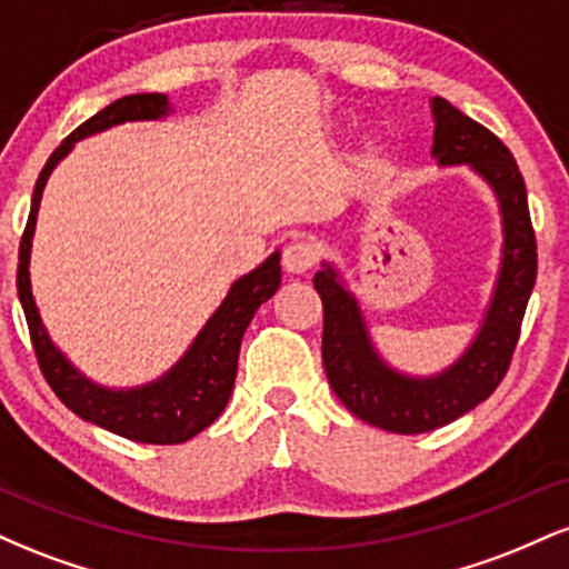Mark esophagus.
Masks as SVG:
<instances>
[{"instance_id": "esophagus-1", "label": "esophagus", "mask_w": 569, "mask_h": 569, "mask_svg": "<svg viewBox=\"0 0 569 569\" xmlns=\"http://www.w3.org/2000/svg\"><path fill=\"white\" fill-rule=\"evenodd\" d=\"M318 262V251L310 243H289L283 248V270L289 276H305Z\"/></svg>"}]
</instances>
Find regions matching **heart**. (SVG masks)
Here are the masks:
<instances>
[{"label":"heart","mask_w":569,"mask_h":569,"mask_svg":"<svg viewBox=\"0 0 569 569\" xmlns=\"http://www.w3.org/2000/svg\"><path fill=\"white\" fill-rule=\"evenodd\" d=\"M382 143L380 141H369L367 143V162L369 166H375V162H380V158H382Z\"/></svg>","instance_id":"heart-1"}]
</instances>
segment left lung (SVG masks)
<instances>
[{
	"label": "left lung",
	"instance_id": "obj_1",
	"mask_svg": "<svg viewBox=\"0 0 569 569\" xmlns=\"http://www.w3.org/2000/svg\"><path fill=\"white\" fill-rule=\"evenodd\" d=\"M439 168L466 166L492 189L500 211V264L479 329L466 350L436 375H407L377 350L361 302L335 262L312 283L323 302V367L339 401L358 420L390 433H428L449 426L495 393L511 363L521 318L538 276L527 187L506 143L443 98L430 101Z\"/></svg>",
	"mask_w": 569,
	"mask_h": 569
}]
</instances>
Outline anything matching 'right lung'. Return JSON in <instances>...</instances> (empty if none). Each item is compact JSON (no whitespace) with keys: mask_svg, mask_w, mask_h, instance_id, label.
<instances>
[{"mask_svg":"<svg viewBox=\"0 0 569 569\" xmlns=\"http://www.w3.org/2000/svg\"><path fill=\"white\" fill-rule=\"evenodd\" d=\"M171 112L173 103L168 101L166 93L122 96L90 117L88 122H82L69 139H63L39 173L29 221H26V232L21 238V251H18V299H21L26 321H29L31 342H34L44 380L84 422H93L109 433L141 443L189 441L224 411L232 393L234 375H238L240 342H243L248 323H251L259 305H264L280 286V251H272L262 264L234 280L227 297L213 310V316L208 318L198 337L192 339V345L184 350V356L171 369L162 371L158 380L136 385V388H107V385L90 380L50 339L42 316H39L34 291H31L29 262L44 184H48L58 162L74 149V143L109 128L126 126V122L168 120Z\"/></svg>","mask_w":569,"mask_h":569,"instance_id":"1","label":"right lung"}]
</instances>
